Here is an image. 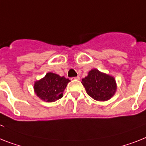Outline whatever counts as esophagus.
I'll list each match as a JSON object with an SVG mask.
<instances>
[{"label": "esophagus", "instance_id": "1", "mask_svg": "<svg viewBox=\"0 0 146 146\" xmlns=\"http://www.w3.org/2000/svg\"><path fill=\"white\" fill-rule=\"evenodd\" d=\"M73 79V80H80V77L79 76H77V77H74V78H72V80Z\"/></svg>", "mask_w": 146, "mask_h": 146}]
</instances>
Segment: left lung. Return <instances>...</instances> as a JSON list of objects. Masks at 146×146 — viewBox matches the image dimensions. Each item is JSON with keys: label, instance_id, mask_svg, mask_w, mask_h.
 I'll use <instances>...</instances> for the list:
<instances>
[{"label": "left lung", "instance_id": "obj_1", "mask_svg": "<svg viewBox=\"0 0 146 146\" xmlns=\"http://www.w3.org/2000/svg\"><path fill=\"white\" fill-rule=\"evenodd\" d=\"M81 83L88 95L97 101L109 100L116 90L115 79L97 69L90 71Z\"/></svg>", "mask_w": 146, "mask_h": 146}]
</instances>
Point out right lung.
Instances as JSON below:
<instances>
[{"instance_id":"add662e5","label":"right lung","mask_w":146,"mask_h":146,"mask_svg":"<svg viewBox=\"0 0 146 146\" xmlns=\"http://www.w3.org/2000/svg\"><path fill=\"white\" fill-rule=\"evenodd\" d=\"M70 80L65 77L49 72L45 77L34 84V90L39 98L45 102H52L63 96V91Z\"/></svg>"}]
</instances>
